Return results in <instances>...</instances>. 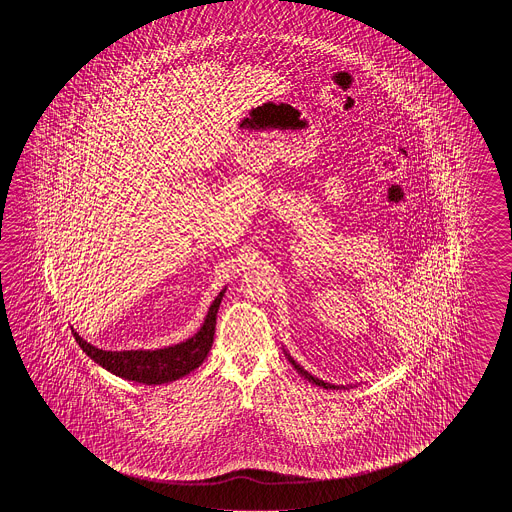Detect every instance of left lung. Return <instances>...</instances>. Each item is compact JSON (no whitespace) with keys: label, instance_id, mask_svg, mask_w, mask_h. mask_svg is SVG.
Returning <instances> with one entry per match:
<instances>
[{"label":"left lung","instance_id":"obj_1","mask_svg":"<svg viewBox=\"0 0 512 512\" xmlns=\"http://www.w3.org/2000/svg\"><path fill=\"white\" fill-rule=\"evenodd\" d=\"M283 353H285V359L289 360L291 364H293L294 370L298 371L304 379H307L309 382H313V384H316V386H320V388H326V390H338V388H344V386H335V384H329V382L320 381V379H316V377H313L309 371H305L296 360L283 349Z\"/></svg>","mask_w":512,"mask_h":512}]
</instances>
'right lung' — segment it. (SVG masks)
Segmentation results:
<instances>
[{
	"instance_id": "obj_1",
	"label": "right lung",
	"mask_w": 512,
	"mask_h": 512,
	"mask_svg": "<svg viewBox=\"0 0 512 512\" xmlns=\"http://www.w3.org/2000/svg\"><path fill=\"white\" fill-rule=\"evenodd\" d=\"M225 291L227 287L221 289V293L208 307L205 322L197 329L196 335L166 348L108 351V349H100L89 344L73 327L71 331H73V337L77 338L78 346L82 351H86L87 357L95 360L98 366H102L104 370H108L117 377L141 382V384H164V382L177 381L188 375L190 371L199 368L212 348L214 331H216V315Z\"/></svg>"
}]
</instances>
